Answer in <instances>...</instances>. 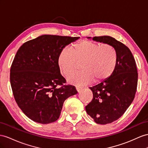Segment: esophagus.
Masks as SVG:
<instances>
[{
    "instance_id": "1",
    "label": "esophagus",
    "mask_w": 148,
    "mask_h": 148,
    "mask_svg": "<svg viewBox=\"0 0 148 148\" xmlns=\"http://www.w3.org/2000/svg\"><path fill=\"white\" fill-rule=\"evenodd\" d=\"M82 88H81V87H80V86H75V89H76V90L77 92H79L80 91V90L82 89Z\"/></svg>"
}]
</instances>
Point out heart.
<instances>
[{
	"instance_id": "b5f03b06",
	"label": "heart",
	"mask_w": 148,
	"mask_h": 148,
	"mask_svg": "<svg viewBox=\"0 0 148 148\" xmlns=\"http://www.w3.org/2000/svg\"><path fill=\"white\" fill-rule=\"evenodd\" d=\"M82 63L83 70L68 78L71 84H88L103 82L111 77L117 64V53L111 45L101 44L89 40L75 44L72 49L64 48L58 58V64L61 73L67 76L77 70Z\"/></svg>"
}]
</instances>
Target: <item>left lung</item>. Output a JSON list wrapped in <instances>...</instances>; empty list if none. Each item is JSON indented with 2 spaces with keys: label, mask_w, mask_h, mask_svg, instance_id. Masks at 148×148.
Listing matches in <instances>:
<instances>
[{
  "label": "left lung",
  "mask_w": 148,
  "mask_h": 148,
  "mask_svg": "<svg viewBox=\"0 0 148 148\" xmlns=\"http://www.w3.org/2000/svg\"><path fill=\"white\" fill-rule=\"evenodd\" d=\"M92 40L111 45L117 53V64L111 77L90 88L93 99L86 110L97 124H106L118 119L133 101L138 73L135 59L126 45L110 36L94 37Z\"/></svg>",
  "instance_id": "1"
}]
</instances>
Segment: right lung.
Segmentation results:
<instances>
[{"mask_svg":"<svg viewBox=\"0 0 148 148\" xmlns=\"http://www.w3.org/2000/svg\"><path fill=\"white\" fill-rule=\"evenodd\" d=\"M78 37L43 35L22 44L10 67V81L18 106L31 120L41 124L55 122L64 101L77 94L65 85L58 64L60 52Z\"/></svg>","mask_w":148,"mask_h":148,"instance_id":"right-lung-1","label":"right lung"}]
</instances>
